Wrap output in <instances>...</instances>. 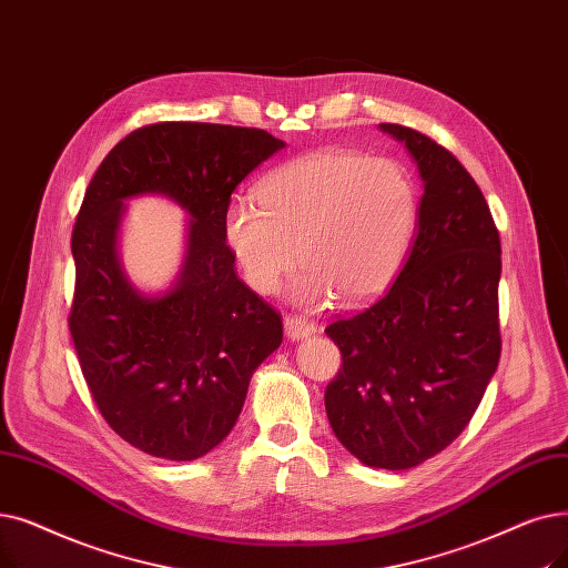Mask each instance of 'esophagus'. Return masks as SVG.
Returning <instances> with one entry per match:
<instances>
[{"label": "esophagus", "instance_id": "34e87169", "mask_svg": "<svg viewBox=\"0 0 568 568\" xmlns=\"http://www.w3.org/2000/svg\"><path fill=\"white\" fill-rule=\"evenodd\" d=\"M285 334L290 341H304L317 332V325L300 315H285Z\"/></svg>", "mask_w": 568, "mask_h": 568}]
</instances>
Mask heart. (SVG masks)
I'll return each mask as SVG.
<instances>
[{
	"label": "heart",
	"instance_id": "obj_1",
	"mask_svg": "<svg viewBox=\"0 0 568 568\" xmlns=\"http://www.w3.org/2000/svg\"><path fill=\"white\" fill-rule=\"evenodd\" d=\"M262 204L236 200L225 213V243L255 292L276 294L292 268V300L320 308L364 304L402 268L420 217L410 171L392 158L355 151L308 153L262 181Z\"/></svg>",
	"mask_w": 568,
	"mask_h": 568
}]
</instances>
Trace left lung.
<instances>
[{
	"label": "left lung",
	"instance_id": "obj_1",
	"mask_svg": "<svg viewBox=\"0 0 568 568\" xmlns=\"http://www.w3.org/2000/svg\"><path fill=\"white\" fill-rule=\"evenodd\" d=\"M425 194L397 281L325 334L341 368L325 408L362 464L404 471L446 450L471 420L501 355V241L471 174L446 148L404 125Z\"/></svg>",
	"mask_w": 568,
	"mask_h": 568
}]
</instances>
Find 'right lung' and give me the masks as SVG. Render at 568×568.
I'll return each instance as SVG.
<instances>
[{"label": "right lung", "mask_w": 568, "mask_h": 568, "mask_svg": "<svg viewBox=\"0 0 568 568\" xmlns=\"http://www.w3.org/2000/svg\"><path fill=\"white\" fill-rule=\"evenodd\" d=\"M285 143L255 128L158 122L122 139L92 176L71 234L69 332L109 427L171 462L200 459L232 432L283 320L245 285L225 243L236 185ZM162 193L191 215L182 274L145 295L116 257L124 202Z\"/></svg>", "instance_id": "right-lung-1"}]
</instances>
